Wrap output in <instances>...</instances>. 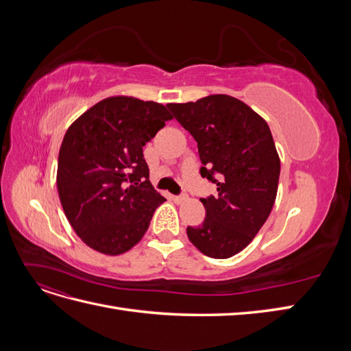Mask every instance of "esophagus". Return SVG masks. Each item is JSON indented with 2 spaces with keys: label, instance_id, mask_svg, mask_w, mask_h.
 <instances>
[{
  "label": "esophagus",
  "instance_id": "esophagus-1",
  "mask_svg": "<svg viewBox=\"0 0 351 351\" xmlns=\"http://www.w3.org/2000/svg\"><path fill=\"white\" fill-rule=\"evenodd\" d=\"M171 199L176 202V204H182L183 200L187 199V195H186V193H183V195H173Z\"/></svg>",
  "mask_w": 351,
  "mask_h": 351
}]
</instances>
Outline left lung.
<instances>
[{"label": "left lung", "mask_w": 351, "mask_h": 351, "mask_svg": "<svg viewBox=\"0 0 351 351\" xmlns=\"http://www.w3.org/2000/svg\"><path fill=\"white\" fill-rule=\"evenodd\" d=\"M167 107L197 142L200 176L218 190L200 199L206 217L187 227V237L209 258H231L258 234L277 197L280 158L269 127L228 95Z\"/></svg>", "instance_id": "8db88e82"}]
</instances>
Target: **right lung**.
Returning a JSON list of instances; mask_svg holds the SVG:
<instances>
[{"label":"right lung","instance_id":"right-lung-1","mask_svg":"<svg viewBox=\"0 0 351 351\" xmlns=\"http://www.w3.org/2000/svg\"><path fill=\"white\" fill-rule=\"evenodd\" d=\"M171 119L158 102L112 97L69 127L58 155V195L73 230L93 250L124 253L149 227L165 197L149 182L143 146Z\"/></svg>","mask_w":351,"mask_h":351}]
</instances>
